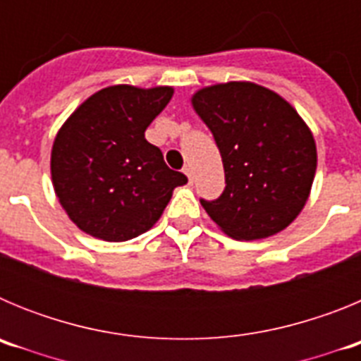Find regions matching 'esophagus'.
<instances>
[{"instance_id": "obj_1", "label": "esophagus", "mask_w": 361, "mask_h": 361, "mask_svg": "<svg viewBox=\"0 0 361 361\" xmlns=\"http://www.w3.org/2000/svg\"><path fill=\"white\" fill-rule=\"evenodd\" d=\"M184 175H186L188 177V180H190V183H193V170H191L190 166H186V168H184Z\"/></svg>"}]
</instances>
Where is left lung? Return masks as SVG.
Instances as JSON below:
<instances>
[{"label":"left lung","mask_w":361,"mask_h":361,"mask_svg":"<svg viewBox=\"0 0 361 361\" xmlns=\"http://www.w3.org/2000/svg\"><path fill=\"white\" fill-rule=\"evenodd\" d=\"M212 130L226 188L200 200L235 240H258L288 228L304 209L317 171V142L305 121L276 92L250 81L206 86L191 97Z\"/></svg>","instance_id":"1"}]
</instances>
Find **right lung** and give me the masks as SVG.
I'll return each mask as SVG.
<instances>
[{"label":"right lung","instance_id":"add662e5","mask_svg":"<svg viewBox=\"0 0 361 361\" xmlns=\"http://www.w3.org/2000/svg\"><path fill=\"white\" fill-rule=\"evenodd\" d=\"M171 95V86H106L59 128L50 155L54 191L81 231L106 242L139 237L188 183L145 139Z\"/></svg>","mask_w":361,"mask_h":361}]
</instances>
